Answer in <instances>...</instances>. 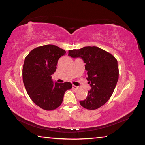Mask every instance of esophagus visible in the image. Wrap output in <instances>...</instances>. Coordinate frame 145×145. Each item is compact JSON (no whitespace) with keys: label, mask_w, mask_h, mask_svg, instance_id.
I'll use <instances>...</instances> for the list:
<instances>
[{"label":"esophagus","mask_w":145,"mask_h":145,"mask_svg":"<svg viewBox=\"0 0 145 145\" xmlns=\"http://www.w3.org/2000/svg\"><path fill=\"white\" fill-rule=\"evenodd\" d=\"M72 89H78V88H78V86H75V85H72Z\"/></svg>","instance_id":"esophagus-1"}]
</instances>
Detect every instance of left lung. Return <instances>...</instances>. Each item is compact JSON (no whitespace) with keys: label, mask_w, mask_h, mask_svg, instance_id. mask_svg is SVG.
<instances>
[{"label":"left lung","mask_w":145,"mask_h":145,"mask_svg":"<svg viewBox=\"0 0 145 145\" xmlns=\"http://www.w3.org/2000/svg\"><path fill=\"white\" fill-rule=\"evenodd\" d=\"M73 58L81 57L85 63L86 79L91 89L85 100L80 101L84 108L94 110L110 99L118 79L117 60L112 54L97 46H85L68 51Z\"/></svg>","instance_id":"8db88e82"}]
</instances>
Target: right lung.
<instances>
[{
  "mask_svg": "<svg viewBox=\"0 0 145 145\" xmlns=\"http://www.w3.org/2000/svg\"><path fill=\"white\" fill-rule=\"evenodd\" d=\"M66 51L53 45L34 48L26 57L22 69V77L27 93L33 102L46 111L60 106L66 91L71 89L72 84L67 82L55 83L51 75Z\"/></svg>",
  "mask_w": 145,
  "mask_h": 145,
  "instance_id": "obj_1",
  "label": "right lung"
}]
</instances>
